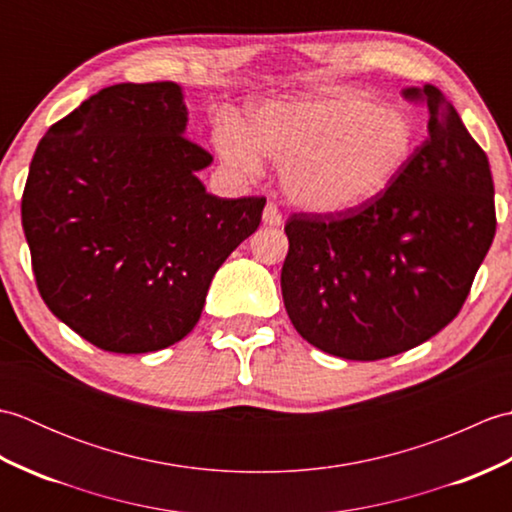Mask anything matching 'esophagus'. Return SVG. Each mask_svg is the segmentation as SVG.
Here are the masks:
<instances>
[{
  "label": "esophagus",
  "mask_w": 512,
  "mask_h": 512,
  "mask_svg": "<svg viewBox=\"0 0 512 512\" xmlns=\"http://www.w3.org/2000/svg\"><path fill=\"white\" fill-rule=\"evenodd\" d=\"M262 220H264L266 226H281V213H279V209H277V204L268 202V204L264 206Z\"/></svg>",
  "instance_id": "obj_1"
}]
</instances>
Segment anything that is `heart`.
I'll list each match as a JSON object with an SVG mask.
<instances>
[{
	"label": "heart",
	"instance_id": "1",
	"mask_svg": "<svg viewBox=\"0 0 512 512\" xmlns=\"http://www.w3.org/2000/svg\"><path fill=\"white\" fill-rule=\"evenodd\" d=\"M228 167L253 178L262 156L281 165V189L299 209L334 215L380 198L416 156L413 118L350 88L266 101L246 129L226 125L215 140Z\"/></svg>",
	"mask_w": 512,
	"mask_h": 512
}]
</instances>
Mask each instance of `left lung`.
Segmentation results:
<instances>
[{"mask_svg": "<svg viewBox=\"0 0 512 512\" xmlns=\"http://www.w3.org/2000/svg\"><path fill=\"white\" fill-rule=\"evenodd\" d=\"M427 140L391 187L361 209L292 215L281 295L295 330L347 361L407 352L449 325L495 237V189L482 147L436 85Z\"/></svg>", "mask_w": 512, "mask_h": 512, "instance_id": "8db88e82", "label": "left lung"}]
</instances>
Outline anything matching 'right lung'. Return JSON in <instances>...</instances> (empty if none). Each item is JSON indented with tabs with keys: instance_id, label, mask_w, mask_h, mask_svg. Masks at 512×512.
I'll return each instance as SVG.
<instances>
[{
	"instance_id": "obj_1",
	"label": "right lung",
	"mask_w": 512,
	"mask_h": 512,
	"mask_svg": "<svg viewBox=\"0 0 512 512\" xmlns=\"http://www.w3.org/2000/svg\"><path fill=\"white\" fill-rule=\"evenodd\" d=\"M187 123L178 83H118L54 123L32 156L21 224L39 295L105 352L184 339L217 268L262 222L264 198L206 193L198 171L213 158Z\"/></svg>"
}]
</instances>
